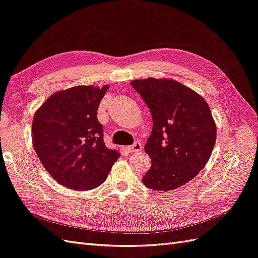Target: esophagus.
Segmentation results:
<instances>
[{
	"label": "esophagus",
	"instance_id": "1",
	"mask_svg": "<svg viewBox=\"0 0 258 258\" xmlns=\"http://www.w3.org/2000/svg\"><path fill=\"white\" fill-rule=\"evenodd\" d=\"M126 150L129 152V153H135V152H140L142 150V144L140 142H135L132 145L130 146H127Z\"/></svg>",
	"mask_w": 258,
	"mask_h": 258
}]
</instances>
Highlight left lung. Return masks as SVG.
<instances>
[{
  "mask_svg": "<svg viewBox=\"0 0 258 258\" xmlns=\"http://www.w3.org/2000/svg\"><path fill=\"white\" fill-rule=\"evenodd\" d=\"M151 110L152 134L144 145L152 166L143 183L159 192L191 181L204 168L216 142V123L207 102L171 79L131 81Z\"/></svg>",
  "mask_w": 258,
  "mask_h": 258,
  "instance_id": "obj_1",
  "label": "left lung"
}]
</instances>
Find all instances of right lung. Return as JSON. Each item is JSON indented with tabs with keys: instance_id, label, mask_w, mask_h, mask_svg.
Here are the masks:
<instances>
[{
	"instance_id": "add662e5",
	"label": "right lung",
	"mask_w": 258,
	"mask_h": 258,
	"mask_svg": "<svg viewBox=\"0 0 258 258\" xmlns=\"http://www.w3.org/2000/svg\"><path fill=\"white\" fill-rule=\"evenodd\" d=\"M108 86H77L52 94L34 114L32 144L46 171L73 190L101 185L120 154L103 140L96 112Z\"/></svg>"
}]
</instances>
